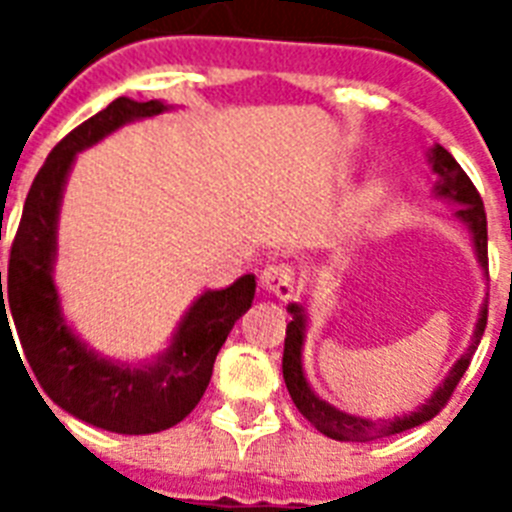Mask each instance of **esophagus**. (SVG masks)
Masks as SVG:
<instances>
[{"instance_id":"obj_1","label":"esophagus","mask_w":512,"mask_h":512,"mask_svg":"<svg viewBox=\"0 0 512 512\" xmlns=\"http://www.w3.org/2000/svg\"><path fill=\"white\" fill-rule=\"evenodd\" d=\"M261 284L279 300H292L300 289V274L292 264H271L261 274Z\"/></svg>"}]
</instances>
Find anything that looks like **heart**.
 <instances>
[{
    "instance_id": "b5f03b06",
    "label": "heart",
    "mask_w": 512,
    "mask_h": 512,
    "mask_svg": "<svg viewBox=\"0 0 512 512\" xmlns=\"http://www.w3.org/2000/svg\"><path fill=\"white\" fill-rule=\"evenodd\" d=\"M369 200H372V197H369Z\"/></svg>"
}]
</instances>
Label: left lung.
I'll use <instances>...</instances> for the list:
<instances>
[{"instance_id":"1","label":"left lung","mask_w":512,"mask_h":512,"mask_svg":"<svg viewBox=\"0 0 512 512\" xmlns=\"http://www.w3.org/2000/svg\"><path fill=\"white\" fill-rule=\"evenodd\" d=\"M433 169L441 176V184H438V194L443 197H451L454 202H459V210L456 217L461 223H467V228L472 230L474 248H477L479 264L487 266V215L485 205H482V197H479L477 187L472 184L464 169L456 164V158L451 156L443 146H436L431 151ZM292 312V320L287 323V338H284V356H282V374L284 384H287L289 397L297 405L302 415L310 420L320 433H325L328 438H336V441H374V438L392 436V433L410 431L415 425L425 423V420L436 418L446 402L454 395L456 384L464 377V372L469 369V361H472L474 351H477L479 341H482V333L487 328V305L482 307L477 320V330H474V341L467 348V354L461 356L454 364V369L449 372V377L443 379V384L433 392V397L425 402L423 408H418L415 413L402 415L395 420H384V423H374V420L366 418H354V415H346L341 410L330 408L328 402L320 400L315 392L310 390L305 374H302V338H305V315H302L300 305H289Z\"/></svg>"}]
</instances>
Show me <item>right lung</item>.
I'll return each mask as SVG.
<instances>
[{"mask_svg": "<svg viewBox=\"0 0 512 512\" xmlns=\"http://www.w3.org/2000/svg\"><path fill=\"white\" fill-rule=\"evenodd\" d=\"M164 110V104L156 99L133 102L117 97L71 130L48 153L27 192L7 266V305L40 390L74 418L125 436L166 431L197 408L210 384L217 351L235 320L251 307L256 292L253 274L225 289L205 292L184 315L169 351L143 369L99 359L63 323L51 269L56 259L58 205L74 156L125 122ZM2 320L9 325L4 292L0 323Z\"/></svg>", "mask_w": 512, "mask_h": 512, "instance_id": "right-lung-1", "label": "right lung"}]
</instances>
